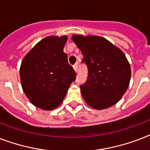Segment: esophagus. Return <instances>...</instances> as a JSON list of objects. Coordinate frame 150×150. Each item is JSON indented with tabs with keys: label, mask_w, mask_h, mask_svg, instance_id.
<instances>
[{
	"label": "esophagus",
	"mask_w": 150,
	"mask_h": 150,
	"mask_svg": "<svg viewBox=\"0 0 150 150\" xmlns=\"http://www.w3.org/2000/svg\"><path fill=\"white\" fill-rule=\"evenodd\" d=\"M73 68H74V70H75V72H77L78 71V64H75L74 65H73Z\"/></svg>",
	"instance_id": "34e87169"
}]
</instances>
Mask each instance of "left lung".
I'll use <instances>...</instances> for the list:
<instances>
[{
  "instance_id": "obj_1",
  "label": "left lung",
  "mask_w": 150,
  "mask_h": 150,
  "mask_svg": "<svg viewBox=\"0 0 150 150\" xmlns=\"http://www.w3.org/2000/svg\"><path fill=\"white\" fill-rule=\"evenodd\" d=\"M88 68V79L80 86L89 106L103 110L121 100L131 79V68L125 55L106 39L96 36L73 35Z\"/></svg>"
}]
</instances>
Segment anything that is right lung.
I'll use <instances>...</instances> for the list:
<instances>
[{"instance_id":"obj_1","label":"right lung","mask_w":150,"mask_h":150,"mask_svg":"<svg viewBox=\"0 0 150 150\" xmlns=\"http://www.w3.org/2000/svg\"><path fill=\"white\" fill-rule=\"evenodd\" d=\"M67 36H47L25 55L20 67L23 91L36 107L50 110L61 104L75 71L64 53Z\"/></svg>"}]
</instances>
